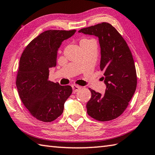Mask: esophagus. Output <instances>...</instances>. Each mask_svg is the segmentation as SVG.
Here are the masks:
<instances>
[{
	"label": "esophagus",
	"instance_id": "1",
	"mask_svg": "<svg viewBox=\"0 0 155 155\" xmlns=\"http://www.w3.org/2000/svg\"><path fill=\"white\" fill-rule=\"evenodd\" d=\"M72 88H73V92L74 93H76L78 92L79 90H80L81 89V87L80 86L78 85H75V84H74V85H72Z\"/></svg>",
	"mask_w": 155,
	"mask_h": 155
}]
</instances>
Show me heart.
Here are the masks:
<instances>
[{
    "mask_svg": "<svg viewBox=\"0 0 155 155\" xmlns=\"http://www.w3.org/2000/svg\"><path fill=\"white\" fill-rule=\"evenodd\" d=\"M87 40H86V39H84V40H81V41H80V43H81V42H86V41H87Z\"/></svg>",
    "mask_w": 155,
    "mask_h": 155,
    "instance_id": "1",
    "label": "heart"
}]
</instances>
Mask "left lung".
<instances>
[{"label":"left lung","instance_id":"left-lung-1","mask_svg":"<svg viewBox=\"0 0 155 155\" xmlns=\"http://www.w3.org/2000/svg\"><path fill=\"white\" fill-rule=\"evenodd\" d=\"M79 32L97 36L101 46L100 68L107 86L104 95L89 88L91 98L87 113L100 121L113 120L126 109L136 91L137 75L134 59L121 35L107 22L81 29Z\"/></svg>","mask_w":155,"mask_h":155}]
</instances>
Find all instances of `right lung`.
I'll return each mask as SVG.
<instances>
[{
    "label": "right lung",
    "instance_id": "add662e5",
    "mask_svg": "<svg viewBox=\"0 0 155 155\" xmlns=\"http://www.w3.org/2000/svg\"><path fill=\"white\" fill-rule=\"evenodd\" d=\"M75 31H44L29 43L20 58L17 88L23 104L38 120L51 122L59 117L71 94V86L52 82L48 75L49 69L57 65V51L61 43Z\"/></svg>",
    "mask_w": 155,
    "mask_h": 155
}]
</instances>
